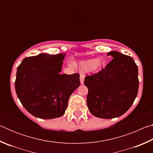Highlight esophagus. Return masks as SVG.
<instances>
[{"mask_svg": "<svg viewBox=\"0 0 153 153\" xmlns=\"http://www.w3.org/2000/svg\"><path fill=\"white\" fill-rule=\"evenodd\" d=\"M84 78H85V76H84V75H83V74H80L79 79H80V83H81V84H84Z\"/></svg>", "mask_w": 153, "mask_h": 153, "instance_id": "esophagus-1", "label": "esophagus"}]
</instances>
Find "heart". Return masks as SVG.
Segmentation results:
<instances>
[{"mask_svg":"<svg viewBox=\"0 0 153 153\" xmlns=\"http://www.w3.org/2000/svg\"><path fill=\"white\" fill-rule=\"evenodd\" d=\"M104 64L105 62L102 59H91L80 61L79 63V67L82 70L84 71H87L90 69H92V70L97 71L101 69L104 66Z\"/></svg>","mask_w":153,"mask_h":153,"instance_id":"heart-1","label":"heart"}]
</instances>
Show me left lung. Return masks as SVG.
<instances>
[{
	"instance_id": "left-lung-1",
	"label": "left lung",
	"mask_w": 153,
	"mask_h": 153,
	"mask_svg": "<svg viewBox=\"0 0 153 153\" xmlns=\"http://www.w3.org/2000/svg\"><path fill=\"white\" fill-rule=\"evenodd\" d=\"M113 58L97 74L85 77L88 89L87 105L95 117L113 119L128 111L138 94V66L131 56L117 51L107 56Z\"/></svg>"
}]
</instances>
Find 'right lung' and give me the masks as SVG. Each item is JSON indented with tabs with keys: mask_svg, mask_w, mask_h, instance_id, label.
I'll return each instance as SVG.
<instances>
[{
	"mask_svg": "<svg viewBox=\"0 0 153 153\" xmlns=\"http://www.w3.org/2000/svg\"><path fill=\"white\" fill-rule=\"evenodd\" d=\"M65 54L25 58L17 67L15 91L21 103L36 117L51 120L64 115L69 98L79 86V74H60Z\"/></svg>",
	"mask_w": 153,
	"mask_h": 153,
	"instance_id": "1",
	"label": "right lung"
}]
</instances>
